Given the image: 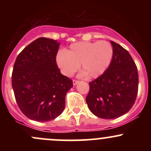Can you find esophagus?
<instances>
[{
	"instance_id": "34e87169",
	"label": "esophagus",
	"mask_w": 151,
	"mask_h": 151,
	"mask_svg": "<svg viewBox=\"0 0 151 151\" xmlns=\"http://www.w3.org/2000/svg\"><path fill=\"white\" fill-rule=\"evenodd\" d=\"M79 83V80H73V85H77V83Z\"/></svg>"
}]
</instances>
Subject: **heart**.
I'll return each mask as SVG.
<instances>
[{"label": "heart", "instance_id": "b5f03b06", "mask_svg": "<svg viewBox=\"0 0 151 151\" xmlns=\"http://www.w3.org/2000/svg\"><path fill=\"white\" fill-rule=\"evenodd\" d=\"M112 45L106 41L81 42L73 44L69 49L57 56V63L63 74L71 77L81 66V75L96 78L104 74L113 58Z\"/></svg>", "mask_w": 151, "mask_h": 151}]
</instances>
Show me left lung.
Instances as JSON below:
<instances>
[{
  "label": "left lung",
  "mask_w": 151,
  "mask_h": 151,
  "mask_svg": "<svg viewBox=\"0 0 151 151\" xmlns=\"http://www.w3.org/2000/svg\"><path fill=\"white\" fill-rule=\"evenodd\" d=\"M113 58L104 74L90 82L86 102L91 112L104 119H113L129 112L138 93V71L129 52L111 41Z\"/></svg>",
  "instance_id": "left-lung-1"
}]
</instances>
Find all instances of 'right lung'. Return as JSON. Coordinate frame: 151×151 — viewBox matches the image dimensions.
<instances>
[{
	"label": "right lung",
	"mask_w": 151,
	"mask_h": 151,
	"mask_svg": "<svg viewBox=\"0 0 151 151\" xmlns=\"http://www.w3.org/2000/svg\"><path fill=\"white\" fill-rule=\"evenodd\" d=\"M59 46L56 40L39 38L24 48L14 62L12 84L15 99L30 120L46 122L64 110L66 93L73 82L58 67Z\"/></svg>",
	"instance_id": "right-lung-1"
}]
</instances>
